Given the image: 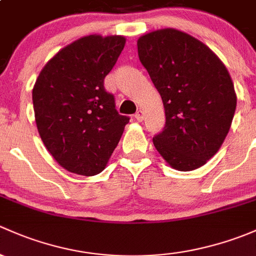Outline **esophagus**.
<instances>
[{
  "mask_svg": "<svg viewBox=\"0 0 256 256\" xmlns=\"http://www.w3.org/2000/svg\"><path fill=\"white\" fill-rule=\"evenodd\" d=\"M134 118H136V120H138V122H142V120H144V113L142 112V110H138V112H136V114H134Z\"/></svg>",
  "mask_w": 256,
  "mask_h": 256,
  "instance_id": "esophagus-1",
  "label": "esophagus"
}]
</instances>
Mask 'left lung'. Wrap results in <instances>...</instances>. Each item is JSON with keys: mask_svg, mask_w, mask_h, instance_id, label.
<instances>
[{"mask_svg": "<svg viewBox=\"0 0 256 256\" xmlns=\"http://www.w3.org/2000/svg\"><path fill=\"white\" fill-rule=\"evenodd\" d=\"M136 44L166 117L152 143L176 170L201 168L220 150L236 112L228 70L206 44L172 28L144 34Z\"/></svg>", "mask_w": 256, "mask_h": 256, "instance_id": "obj_1", "label": "left lung"}]
</instances>
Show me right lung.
<instances>
[{
    "label": "right lung",
    "instance_id": "1",
    "mask_svg": "<svg viewBox=\"0 0 256 256\" xmlns=\"http://www.w3.org/2000/svg\"><path fill=\"white\" fill-rule=\"evenodd\" d=\"M124 44L122 36H84L54 55L36 78L32 97L39 136L70 172H101L129 122L104 84Z\"/></svg>",
    "mask_w": 256,
    "mask_h": 256
}]
</instances>
